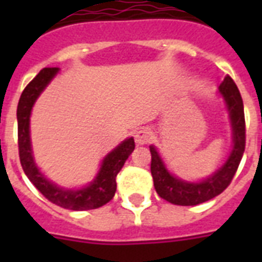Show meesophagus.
Instances as JSON below:
<instances>
[{
  "mask_svg": "<svg viewBox=\"0 0 262 262\" xmlns=\"http://www.w3.org/2000/svg\"><path fill=\"white\" fill-rule=\"evenodd\" d=\"M135 141L137 145H145L151 141V132L147 127H141L135 132Z\"/></svg>",
  "mask_w": 262,
  "mask_h": 262,
  "instance_id": "obj_1",
  "label": "esophagus"
}]
</instances>
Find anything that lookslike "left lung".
I'll return each mask as SVG.
<instances>
[{
	"label": "left lung",
	"mask_w": 262,
	"mask_h": 262,
	"mask_svg": "<svg viewBox=\"0 0 262 262\" xmlns=\"http://www.w3.org/2000/svg\"><path fill=\"white\" fill-rule=\"evenodd\" d=\"M219 94L226 103L232 132V148L222 166L209 177L195 182L178 178L167 168L155 145L151 151V174L156 193L175 205H197L220 194L234 178L245 152V113L244 102L234 80L226 76L220 84Z\"/></svg>",
	"instance_id": "8db88e82"
}]
</instances>
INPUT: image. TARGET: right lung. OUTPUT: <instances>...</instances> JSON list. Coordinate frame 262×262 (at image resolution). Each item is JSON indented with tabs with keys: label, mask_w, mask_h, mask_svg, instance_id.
Wrapping results in <instances>:
<instances>
[{
	"label": "right lung",
	"mask_w": 262,
	"mask_h": 262,
	"mask_svg": "<svg viewBox=\"0 0 262 262\" xmlns=\"http://www.w3.org/2000/svg\"><path fill=\"white\" fill-rule=\"evenodd\" d=\"M58 68H45L39 72L36 77L23 91L17 106V130H18V155L23 170L26 172L35 187L58 207L72 209V211H88L96 209L110 201L117 190V174L121 171L126 159L135 149V140L127 137L118 144L111 152H108L100 163L98 174L88 185L80 189H68L51 182L45 177L38 164L35 162L32 144H31L30 118L36 99L45 88L51 83Z\"/></svg>",
	"instance_id": "right-lung-1"
}]
</instances>
